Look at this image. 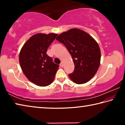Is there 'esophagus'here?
I'll use <instances>...</instances> for the list:
<instances>
[{"label":"esophagus","mask_w":125,"mask_h":125,"mask_svg":"<svg viewBox=\"0 0 125 125\" xmlns=\"http://www.w3.org/2000/svg\"><path fill=\"white\" fill-rule=\"evenodd\" d=\"M60 66L61 67H63V61H62V62H61V64H60Z\"/></svg>","instance_id":"obj_1"}]
</instances>
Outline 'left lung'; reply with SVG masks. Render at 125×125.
I'll return each mask as SVG.
<instances>
[{
	"mask_svg": "<svg viewBox=\"0 0 125 125\" xmlns=\"http://www.w3.org/2000/svg\"><path fill=\"white\" fill-rule=\"evenodd\" d=\"M56 40L66 47L73 59L74 70L68 75L70 79L77 84L89 81L100 64L101 52L97 42L88 33L75 28L61 33Z\"/></svg>",
	"mask_w": 125,
	"mask_h": 125,
	"instance_id": "1",
	"label": "left lung"
}]
</instances>
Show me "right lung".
<instances>
[{"instance_id": "right-lung-1", "label": "right lung", "mask_w": 125, "mask_h": 125, "mask_svg": "<svg viewBox=\"0 0 125 125\" xmlns=\"http://www.w3.org/2000/svg\"><path fill=\"white\" fill-rule=\"evenodd\" d=\"M58 34L38 33L32 36L20 50L19 63L23 73L32 83L40 86L53 82L59 65L53 62L46 53Z\"/></svg>"}]
</instances>
